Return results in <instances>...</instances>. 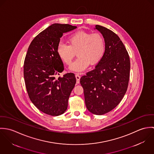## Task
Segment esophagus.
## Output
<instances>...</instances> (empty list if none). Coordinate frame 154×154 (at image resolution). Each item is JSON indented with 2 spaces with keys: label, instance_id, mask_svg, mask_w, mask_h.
I'll return each instance as SVG.
<instances>
[{
  "label": "esophagus",
  "instance_id": "obj_1",
  "mask_svg": "<svg viewBox=\"0 0 154 154\" xmlns=\"http://www.w3.org/2000/svg\"><path fill=\"white\" fill-rule=\"evenodd\" d=\"M75 77H76V83L79 84V80H80V78H81V76L79 74H76Z\"/></svg>",
  "mask_w": 154,
  "mask_h": 154
}]
</instances>
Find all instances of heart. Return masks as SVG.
<instances>
[{
  "label": "heart",
  "instance_id": "obj_1",
  "mask_svg": "<svg viewBox=\"0 0 154 154\" xmlns=\"http://www.w3.org/2000/svg\"><path fill=\"white\" fill-rule=\"evenodd\" d=\"M68 44L60 43L57 48L59 57L67 65H70L76 54L78 57L70 66L73 71L85 70L91 63L97 65L103 58L106 50L105 40L99 33L78 31L72 34Z\"/></svg>",
  "mask_w": 154,
  "mask_h": 154
}]
</instances>
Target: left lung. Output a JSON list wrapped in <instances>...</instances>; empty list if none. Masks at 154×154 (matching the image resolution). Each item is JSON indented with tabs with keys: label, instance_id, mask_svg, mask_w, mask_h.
Here are the masks:
<instances>
[{
	"label": "left lung",
	"instance_id": "8db88e82",
	"mask_svg": "<svg viewBox=\"0 0 154 154\" xmlns=\"http://www.w3.org/2000/svg\"><path fill=\"white\" fill-rule=\"evenodd\" d=\"M95 29L104 37L105 53L95 69L81 78L80 83L88 111L103 115L114 109L125 95L131 63L127 50L116 34L98 25Z\"/></svg>",
	"mask_w": 154,
	"mask_h": 154
}]
</instances>
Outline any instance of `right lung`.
I'll use <instances>...</instances> for the list:
<instances>
[{"label":"right lung","mask_w":154,"mask_h":154,"mask_svg":"<svg viewBox=\"0 0 154 154\" xmlns=\"http://www.w3.org/2000/svg\"><path fill=\"white\" fill-rule=\"evenodd\" d=\"M77 27L54 23L38 34L29 45L23 65V76L29 98L44 113L57 116L66 111L76 84L73 73L56 77L64 70L57 48L63 33Z\"/></svg>","instance_id":"obj_1"}]
</instances>
